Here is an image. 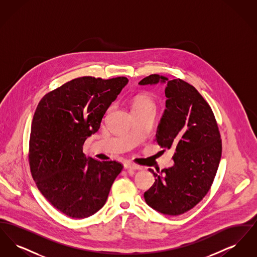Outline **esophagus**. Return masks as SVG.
<instances>
[{"label":"esophagus","instance_id":"obj_1","mask_svg":"<svg viewBox=\"0 0 257 257\" xmlns=\"http://www.w3.org/2000/svg\"><path fill=\"white\" fill-rule=\"evenodd\" d=\"M123 167L125 170H141L142 168L136 164H133L131 162H125L123 164Z\"/></svg>","mask_w":257,"mask_h":257}]
</instances>
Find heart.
I'll list each match as a JSON object with an SVG mask.
<instances>
[{
  "label": "heart",
  "mask_w": 257,
  "mask_h": 257,
  "mask_svg": "<svg viewBox=\"0 0 257 257\" xmlns=\"http://www.w3.org/2000/svg\"><path fill=\"white\" fill-rule=\"evenodd\" d=\"M147 108H154V101L149 95L141 93L135 96L132 102V110H145Z\"/></svg>",
  "instance_id": "1"
}]
</instances>
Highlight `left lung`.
Wrapping results in <instances>:
<instances>
[{
	"label": "left lung",
	"mask_w": 257,
	"mask_h": 257,
	"mask_svg": "<svg viewBox=\"0 0 257 257\" xmlns=\"http://www.w3.org/2000/svg\"><path fill=\"white\" fill-rule=\"evenodd\" d=\"M166 84V110L156 140L160 147L175 148L173 167L158 175L145 193L146 202L164 215H181L207 194L221 157V140L214 113L196 88L180 79L153 74L140 86Z\"/></svg>",
	"instance_id": "1"
}]
</instances>
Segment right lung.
<instances>
[{
  "label": "right lung",
  "mask_w": 257,
  "mask_h": 257,
  "mask_svg": "<svg viewBox=\"0 0 257 257\" xmlns=\"http://www.w3.org/2000/svg\"><path fill=\"white\" fill-rule=\"evenodd\" d=\"M127 84L125 77H81L37 105L30 138L31 172L44 197L70 218H87L103 207L122 170L115 161L86 158L83 146Z\"/></svg>",
  "instance_id": "add662e5"
}]
</instances>
